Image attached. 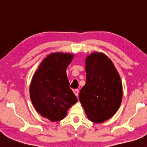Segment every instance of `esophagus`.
<instances>
[{
    "label": "esophagus",
    "instance_id": "obj_1",
    "mask_svg": "<svg viewBox=\"0 0 147 147\" xmlns=\"http://www.w3.org/2000/svg\"><path fill=\"white\" fill-rule=\"evenodd\" d=\"M73 92L74 94L76 95V96L78 97V94H79V90H78V89H74V90H73Z\"/></svg>",
    "mask_w": 147,
    "mask_h": 147
}]
</instances>
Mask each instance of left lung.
Returning a JSON list of instances; mask_svg holds the SVG:
<instances>
[{
    "mask_svg": "<svg viewBox=\"0 0 147 147\" xmlns=\"http://www.w3.org/2000/svg\"><path fill=\"white\" fill-rule=\"evenodd\" d=\"M86 83L79 94L80 101L88 119L102 123L113 115L122 99V85L111 60L95 52L85 61Z\"/></svg>",
    "mask_w": 147,
    "mask_h": 147,
    "instance_id": "obj_1",
    "label": "left lung"
}]
</instances>
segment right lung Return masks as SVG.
<instances>
[{"label":"right lung","instance_id":"add662e5","mask_svg":"<svg viewBox=\"0 0 147 147\" xmlns=\"http://www.w3.org/2000/svg\"><path fill=\"white\" fill-rule=\"evenodd\" d=\"M73 58L69 53L50 54L43 60L32 80V104L41 115L51 122L64 119L68 109L78 101L66 74Z\"/></svg>","mask_w":147,"mask_h":147}]
</instances>
